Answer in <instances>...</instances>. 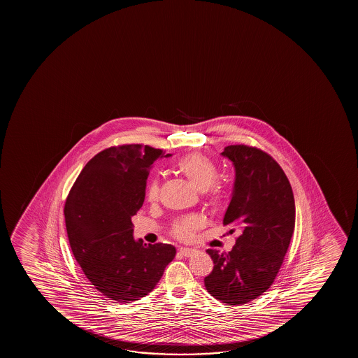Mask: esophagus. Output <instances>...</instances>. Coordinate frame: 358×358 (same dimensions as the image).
Returning <instances> with one entry per match:
<instances>
[{"instance_id": "obj_1", "label": "esophagus", "mask_w": 358, "mask_h": 358, "mask_svg": "<svg viewBox=\"0 0 358 358\" xmlns=\"http://www.w3.org/2000/svg\"><path fill=\"white\" fill-rule=\"evenodd\" d=\"M178 253L183 255V257H191L193 253H196V250H192V248H180Z\"/></svg>"}]
</instances>
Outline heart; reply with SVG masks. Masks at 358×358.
<instances>
[{"label": "heart", "instance_id": "obj_1", "mask_svg": "<svg viewBox=\"0 0 358 358\" xmlns=\"http://www.w3.org/2000/svg\"><path fill=\"white\" fill-rule=\"evenodd\" d=\"M177 169L187 177L199 192H204L206 201L214 208H220L227 198V191L222 182L217 181V167L209 157L201 152H191L177 162ZM145 196L148 201L155 203L160 196V182L157 177L148 181ZM203 226V219L199 215H189L177 220L172 227V234L178 240H191L196 230Z\"/></svg>", "mask_w": 358, "mask_h": 358}]
</instances>
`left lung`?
<instances>
[{
    "label": "left lung",
    "instance_id": "obj_1",
    "mask_svg": "<svg viewBox=\"0 0 358 358\" xmlns=\"http://www.w3.org/2000/svg\"><path fill=\"white\" fill-rule=\"evenodd\" d=\"M221 155L236 172L224 225L241 234L229 253L206 250L214 269L204 285L213 297L235 306L259 297L274 282L294 234L296 208L289 180L269 154L241 144Z\"/></svg>",
    "mask_w": 358,
    "mask_h": 358
}]
</instances>
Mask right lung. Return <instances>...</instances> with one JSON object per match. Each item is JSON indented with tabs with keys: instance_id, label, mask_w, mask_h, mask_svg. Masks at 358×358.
Wrapping results in <instances>:
<instances>
[{
	"instance_id": "add662e5",
	"label": "right lung",
	"mask_w": 358,
	"mask_h": 358,
	"mask_svg": "<svg viewBox=\"0 0 358 358\" xmlns=\"http://www.w3.org/2000/svg\"><path fill=\"white\" fill-rule=\"evenodd\" d=\"M162 149L124 144L89 160L69 191L64 220L74 258L94 287L128 303L152 292L176 255L171 245L133 237L132 216L142 208L147 178Z\"/></svg>"
}]
</instances>
